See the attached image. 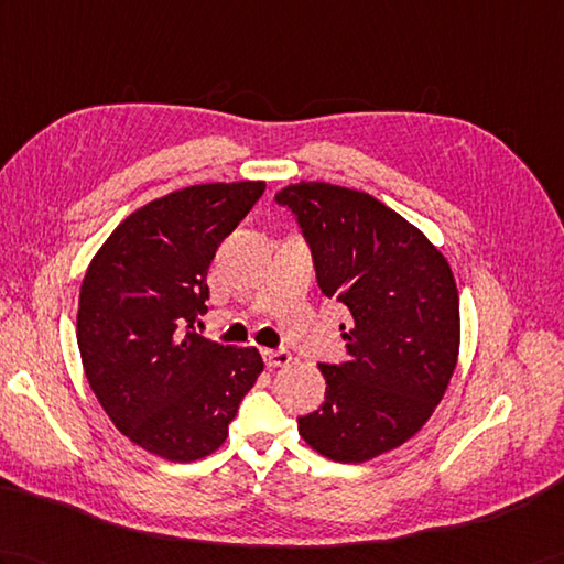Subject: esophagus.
I'll return each mask as SVG.
<instances>
[{
	"label": "esophagus",
	"mask_w": 564,
	"mask_h": 564,
	"mask_svg": "<svg viewBox=\"0 0 564 564\" xmlns=\"http://www.w3.org/2000/svg\"><path fill=\"white\" fill-rule=\"evenodd\" d=\"M261 356H264V362L269 365V368H283V365L291 362V352H288L285 348H267Z\"/></svg>",
	"instance_id": "obj_1"
}]
</instances>
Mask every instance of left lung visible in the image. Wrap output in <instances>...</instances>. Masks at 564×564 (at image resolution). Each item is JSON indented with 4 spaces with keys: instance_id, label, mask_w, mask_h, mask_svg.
Here are the masks:
<instances>
[{
    "instance_id": "1",
    "label": "left lung",
    "mask_w": 564,
    "mask_h": 564,
    "mask_svg": "<svg viewBox=\"0 0 564 564\" xmlns=\"http://www.w3.org/2000/svg\"><path fill=\"white\" fill-rule=\"evenodd\" d=\"M295 216L326 297L350 312L348 358L322 362L324 403L297 417L314 452L360 464L421 430L459 356V293L447 259L375 196L297 182L276 194Z\"/></svg>"
}]
</instances>
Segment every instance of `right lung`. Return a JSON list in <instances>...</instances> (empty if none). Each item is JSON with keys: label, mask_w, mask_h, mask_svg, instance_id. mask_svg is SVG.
Masks as SVG:
<instances>
[{"label": "right lung", "mask_w": 564, "mask_h": 564, "mask_svg": "<svg viewBox=\"0 0 564 564\" xmlns=\"http://www.w3.org/2000/svg\"><path fill=\"white\" fill-rule=\"evenodd\" d=\"M264 189V182H214L137 208L82 283L76 341L88 384L122 435L167 462L216 452L264 370L257 348L196 332L216 250Z\"/></svg>", "instance_id": "obj_1"}]
</instances>
